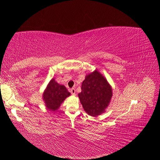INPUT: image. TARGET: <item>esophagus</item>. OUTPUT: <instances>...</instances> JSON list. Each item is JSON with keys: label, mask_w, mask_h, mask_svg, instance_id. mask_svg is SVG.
<instances>
[{"label": "esophagus", "mask_w": 160, "mask_h": 160, "mask_svg": "<svg viewBox=\"0 0 160 160\" xmlns=\"http://www.w3.org/2000/svg\"><path fill=\"white\" fill-rule=\"evenodd\" d=\"M71 93L73 95V96H76V89L72 88V89H71Z\"/></svg>", "instance_id": "obj_1"}]
</instances>
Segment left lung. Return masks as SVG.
Masks as SVG:
<instances>
[{
  "mask_svg": "<svg viewBox=\"0 0 160 160\" xmlns=\"http://www.w3.org/2000/svg\"><path fill=\"white\" fill-rule=\"evenodd\" d=\"M81 89L78 98L86 113L93 117L104 113L113 96L112 87L106 78L95 70L87 75Z\"/></svg>",
  "mask_w": 160,
  "mask_h": 160,
  "instance_id": "8db88e82",
  "label": "left lung"
}]
</instances>
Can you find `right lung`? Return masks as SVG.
I'll list each match as a JSON object with an SVG mask.
<instances>
[{
	"instance_id": "add662e5",
	"label": "right lung",
	"mask_w": 160,
	"mask_h": 160,
	"mask_svg": "<svg viewBox=\"0 0 160 160\" xmlns=\"http://www.w3.org/2000/svg\"><path fill=\"white\" fill-rule=\"evenodd\" d=\"M70 95L65 87L58 84L52 78L44 91L42 100L47 109L54 112L58 109L61 104Z\"/></svg>"
}]
</instances>
